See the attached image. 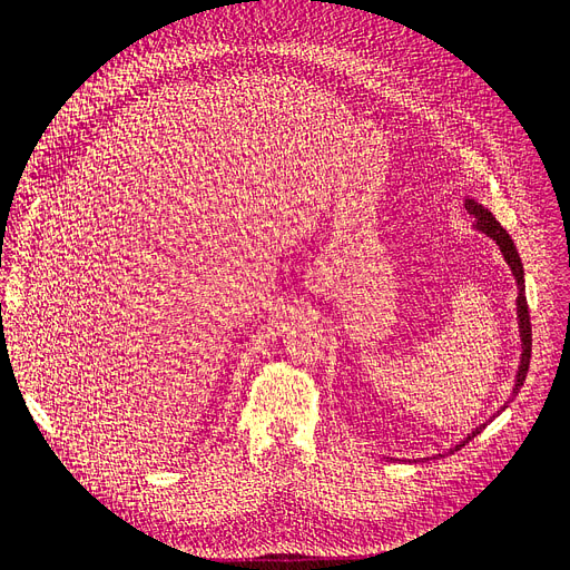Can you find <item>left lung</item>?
<instances>
[{
	"mask_svg": "<svg viewBox=\"0 0 570 570\" xmlns=\"http://www.w3.org/2000/svg\"><path fill=\"white\" fill-rule=\"evenodd\" d=\"M465 206H469V212L475 216V223L473 228L482 235H488L492 243L499 247V252H502L504 262L509 264V271L513 275L515 281V287H519V297H515V321H519V337H521V361H519V368H515V381H513V390L509 394V400L499 406L492 416L485 421L475 425L469 435H465L461 442H456L452 450H446V454H452L456 450H461V446L465 442H471L475 435H480L482 430H485V425L497 419L499 413H502L504 409H509V404L515 400V394H519V390L523 387L525 383V375H528V366H530V347H532V331H530V314H528V302H525V273H523V264H521V256H519V249H515L511 235L502 228V223H499L485 204H480L478 199L473 197H465ZM442 454H435L433 459H438ZM419 461V459H416Z\"/></svg>",
	"mask_w": 570,
	"mask_h": 570,
	"instance_id": "obj_1",
	"label": "left lung"
}]
</instances>
